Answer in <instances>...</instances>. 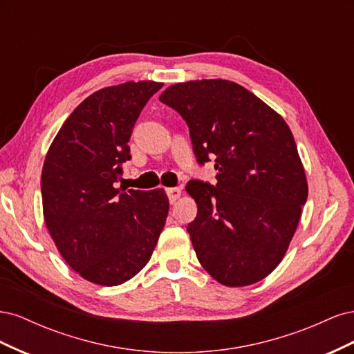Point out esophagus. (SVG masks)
Returning <instances> with one entry per match:
<instances>
[{"mask_svg":"<svg viewBox=\"0 0 354 354\" xmlns=\"http://www.w3.org/2000/svg\"><path fill=\"white\" fill-rule=\"evenodd\" d=\"M167 195L171 203H174L180 196H181V189L180 187H168L167 189Z\"/></svg>","mask_w":354,"mask_h":354,"instance_id":"1","label":"esophagus"}]
</instances>
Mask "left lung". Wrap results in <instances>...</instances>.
<instances>
[{"label": "left lung", "mask_w": 354, "mask_h": 354, "mask_svg": "<svg viewBox=\"0 0 354 354\" xmlns=\"http://www.w3.org/2000/svg\"><path fill=\"white\" fill-rule=\"evenodd\" d=\"M159 100L187 122L198 162L216 158V186H186L198 205L187 232L201 266L232 288L264 279L285 257L308 194L288 124L227 80L178 82Z\"/></svg>", "instance_id": "obj_1"}]
</instances>
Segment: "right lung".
I'll list each match as a JSON object with an SVG mask.
<instances>
[{"mask_svg":"<svg viewBox=\"0 0 354 354\" xmlns=\"http://www.w3.org/2000/svg\"><path fill=\"white\" fill-rule=\"evenodd\" d=\"M162 87L128 81L80 103L53 140L41 174L42 212L60 255L85 281L116 286L151 260L165 226L164 189L116 187L128 142L147 100Z\"/></svg>","mask_w":354,"mask_h":354,"instance_id":"add662e5","label":"right lung"}]
</instances>
